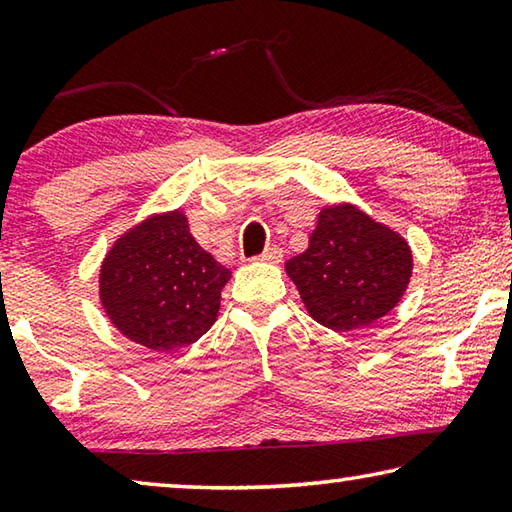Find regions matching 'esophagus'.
I'll use <instances>...</instances> for the list:
<instances>
[{
    "label": "esophagus",
    "instance_id": "obj_1",
    "mask_svg": "<svg viewBox=\"0 0 512 512\" xmlns=\"http://www.w3.org/2000/svg\"><path fill=\"white\" fill-rule=\"evenodd\" d=\"M257 262H268V264H280L282 262V248L280 246H271L266 248L262 255L255 257Z\"/></svg>",
    "mask_w": 512,
    "mask_h": 512
}]
</instances>
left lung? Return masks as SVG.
Instances as JSON below:
<instances>
[{"label":"left lung","mask_w":512,"mask_h":512,"mask_svg":"<svg viewBox=\"0 0 512 512\" xmlns=\"http://www.w3.org/2000/svg\"><path fill=\"white\" fill-rule=\"evenodd\" d=\"M284 271L316 323L352 332L397 307L411 282L413 253L400 232L339 203L318 212L307 250Z\"/></svg>","instance_id":"1"}]
</instances>
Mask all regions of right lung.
<instances>
[{
  "instance_id": "add662e5",
  "label": "right lung",
  "mask_w": 512,
  "mask_h": 512,
  "mask_svg": "<svg viewBox=\"0 0 512 512\" xmlns=\"http://www.w3.org/2000/svg\"><path fill=\"white\" fill-rule=\"evenodd\" d=\"M230 271L196 244L185 212L146 216L103 257L99 300L110 323L142 348L171 352L214 325Z\"/></svg>"
}]
</instances>
